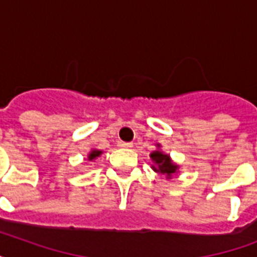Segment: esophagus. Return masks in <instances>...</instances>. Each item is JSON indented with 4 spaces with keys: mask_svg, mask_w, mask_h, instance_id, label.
Listing matches in <instances>:
<instances>
[{
    "mask_svg": "<svg viewBox=\"0 0 257 257\" xmlns=\"http://www.w3.org/2000/svg\"><path fill=\"white\" fill-rule=\"evenodd\" d=\"M118 147H120V148H132V144H131V143H124V141H120V143H118Z\"/></svg>",
    "mask_w": 257,
    "mask_h": 257,
    "instance_id": "esophagus-1",
    "label": "esophagus"
}]
</instances>
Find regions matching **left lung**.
<instances>
[{"label":"left lung","mask_w":257,"mask_h":257,"mask_svg":"<svg viewBox=\"0 0 257 257\" xmlns=\"http://www.w3.org/2000/svg\"><path fill=\"white\" fill-rule=\"evenodd\" d=\"M156 151L149 155L153 163L152 169L160 176H165V179H172V176L179 173L180 167L172 160L168 153L161 151V144H156Z\"/></svg>","instance_id":"8db88e82"}]
</instances>
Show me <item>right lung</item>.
I'll return each instance as SVG.
<instances>
[{
	"label": "right lung",
	"instance_id": "obj_1",
	"mask_svg": "<svg viewBox=\"0 0 257 257\" xmlns=\"http://www.w3.org/2000/svg\"><path fill=\"white\" fill-rule=\"evenodd\" d=\"M101 155H102V151H100V149H90V152L88 153V156H86L85 160L88 161L96 160L97 157H100Z\"/></svg>",
	"mask_w": 257,
	"mask_h": 257
}]
</instances>
